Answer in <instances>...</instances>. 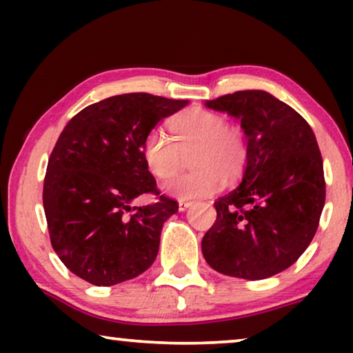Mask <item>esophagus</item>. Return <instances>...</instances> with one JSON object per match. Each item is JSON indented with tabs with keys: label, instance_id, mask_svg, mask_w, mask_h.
Masks as SVG:
<instances>
[{
	"label": "esophagus",
	"instance_id": "esophagus-1",
	"mask_svg": "<svg viewBox=\"0 0 353 353\" xmlns=\"http://www.w3.org/2000/svg\"><path fill=\"white\" fill-rule=\"evenodd\" d=\"M192 205V202L191 201H185V199H181L180 202H178V209H180L181 212L183 210H186L188 207H191Z\"/></svg>",
	"mask_w": 353,
	"mask_h": 353
}]
</instances>
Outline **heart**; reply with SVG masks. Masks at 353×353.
<instances>
[{
    "label": "heart",
    "instance_id": "b5f03b06",
    "mask_svg": "<svg viewBox=\"0 0 353 353\" xmlns=\"http://www.w3.org/2000/svg\"><path fill=\"white\" fill-rule=\"evenodd\" d=\"M173 139L162 130H151L143 143L148 170L157 178H168L180 170L183 156L190 157L194 170L173 176L162 185L163 192L178 199H199L219 192L223 183L241 176L248 162L243 132L212 110L192 108L172 122Z\"/></svg>",
    "mask_w": 353,
    "mask_h": 353
}]
</instances>
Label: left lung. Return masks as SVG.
Returning a JSON list of instances; mask_svg holds the SVG:
<instances>
[{
  "mask_svg": "<svg viewBox=\"0 0 353 353\" xmlns=\"http://www.w3.org/2000/svg\"><path fill=\"white\" fill-rule=\"evenodd\" d=\"M241 120L248 163L241 185L214 202L216 220L202 238L219 273L265 279L291 267L316 233L325 205L323 159L307 120L267 91L205 101Z\"/></svg>",
  "mask_w": 353,
  "mask_h": 353,
  "instance_id": "1",
  "label": "left lung"
}]
</instances>
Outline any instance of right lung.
I'll use <instances>...</instances> for the list:
<instances>
[{"label": "right lung", "instance_id": "obj_1", "mask_svg": "<svg viewBox=\"0 0 353 353\" xmlns=\"http://www.w3.org/2000/svg\"><path fill=\"white\" fill-rule=\"evenodd\" d=\"M188 101L149 93L103 99L80 110L48 161L43 207L61 262L94 286H114L151 267L161 231L178 202L157 190L143 143L157 122ZM141 194L157 202L132 208Z\"/></svg>", "mask_w": 353, "mask_h": 353}]
</instances>
